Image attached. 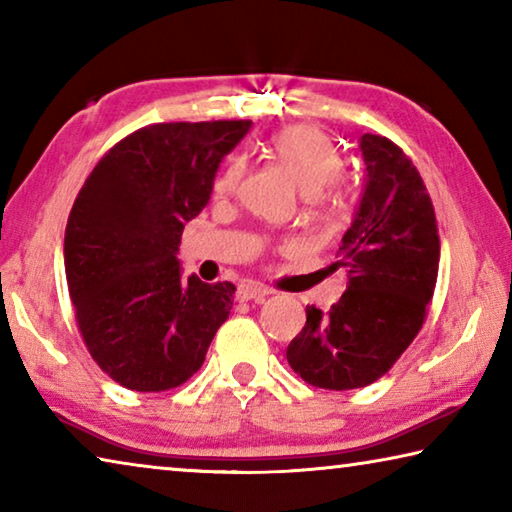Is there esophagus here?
<instances>
[{"instance_id":"esophagus-1","label":"esophagus","mask_w":512,"mask_h":512,"mask_svg":"<svg viewBox=\"0 0 512 512\" xmlns=\"http://www.w3.org/2000/svg\"><path fill=\"white\" fill-rule=\"evenodd\" d=\"M268 291L266 287H262V284H255V282H244V284H239V289H237V300H264L266 296H268Z\"/></svg>"}]
</instances>
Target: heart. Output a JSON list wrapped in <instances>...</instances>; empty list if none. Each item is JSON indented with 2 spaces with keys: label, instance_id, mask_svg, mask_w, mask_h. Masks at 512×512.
<instances>
[{
  "label": "heart",
  "instance_id": "1",
  "mask_svg": "<svg viewBox=\"0 0 512 512\" xmlns=\"http://www.w3.org/2000/svg\"><path fill=\"white\" fill-rule=\"evenodd\" d=\"M273 158L298 180L302 192L309 194L314 210L332 216L341 207V192L329 185L343 173V155L336 144L316 126H289L275 133L268 142ZM244 176V162L232 160L219 176L214 178V194H232Z\"/></svg>",
  "mask_w": 512,
  "mask_h": 512
}]
</instances>
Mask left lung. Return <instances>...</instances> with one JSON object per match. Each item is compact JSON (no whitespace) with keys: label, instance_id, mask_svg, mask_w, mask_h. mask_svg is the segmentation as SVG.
I'll list each match as a JSON object with an SVG mask.
<instances>
[{"label":"left lung","instance_id":"obj_1","mask_svg":"<svg viewBox=\"0 0 512 512\" xmlns=\"http://www.w3.org/2000/svg\"><path fill=\"white\" fill-rule=\"evenodd\" d=\"M366 162L357 216L339 246L348 289L289 343L287 361L307 384L350 391L386 375L427 318L438 280L436 212L418 169L388 137L359 140Z\"/></svg>","mask_w":512,"mask_h":512}]
</instances>
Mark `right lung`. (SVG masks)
<instances>
[{
    "mask_svg": "<svg viewBox=\"0 0 512 512\" xmlns=\"http://www.w3.org/2000/svg\"><path fill=\"white\" fill-rule=\"evenodd\" d=\"M253 121L151 124L97 162L69 212L65 275L85 348L137 393L176 388L203 366L235 284L183 280L185 223L210 201L223 155Z\"/></svg>",
    "mask_w": 512,
    "mask_h": 512,
    "instance_id": "1",
    "label": "right lung"
}]
</instances>
